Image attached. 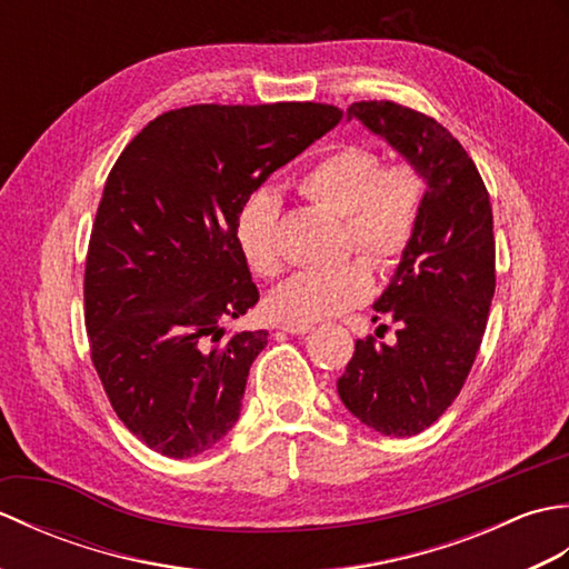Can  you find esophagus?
I'll use <instances>...</instances> for the list:
<instances>
[{
  "instance_id": "esophagus-1",
  "label": "esophagus",
  "mask_w": 569,
  "mask_h": 569,
  "mask_svg": "<svg viewBox=\"0 0 569 569\" xmlns=\"http://www.w3.org/2000/svg\"><path fill=\"white\" fill-rule=\"evenodd\" d=\"M281 330L288 335H306L312 330V325H298V322H283Z\"/></svg>"
}]
</instances>
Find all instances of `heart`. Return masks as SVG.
Wrapping results in <instances>:
<instances>
[{
	"label": "heart",
	"mask_w": 569,
	"mask_h": 569,
	"mask_svg": "<svg viewBox=\"0 0 569 569\" xmlns=\"http://www.w3.org/2000/svg\"><path fill=\"white\" fill-rule=\"evenodd\" d=\"M306 198L345 214L347 244L389 269L413 244L426 200V180L410 163L383 166L369 147H342L312 161L298 178ZM281 202L269 190L253 192L237 217V244L249 269L276 276L281 269L276 222ZM373 291L371 266L349 259L330 269L293 273L266 298L276 320L318 322L365 303Z\"/></svg>",
	"instance_id": "heart-1"
}]
</instances>
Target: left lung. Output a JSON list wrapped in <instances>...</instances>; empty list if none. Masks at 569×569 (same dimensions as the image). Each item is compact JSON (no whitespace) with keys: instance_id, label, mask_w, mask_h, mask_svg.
<instances>
[{"instance_id":"1","label":"left lung","mask_w":569,"mask_h":569,"mask_svg":"<svg viewBox=\"0 0 569 569\" xmlns=\"http://www.w3.org/2000/svg\"><path fill=\"white\" fill-rule=\"evenodd\" d=\"M347 119L381 137L428 186L413 244L373 303L398 322L396 342L357 340L337 381L357 420L410 438L452 406L487 330L497 288L491 202L462 143L432 117L373 100L355 102Z\"/></svg>"}]
</instances>
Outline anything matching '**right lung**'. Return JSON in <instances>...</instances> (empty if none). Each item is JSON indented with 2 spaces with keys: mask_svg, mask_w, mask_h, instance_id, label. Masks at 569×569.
<instances>
[{
  "mask_svg": "<svg viewBox=\"0 0 569 569\" xmlns=\"http://www.w3.org/2000/svg\"><path fill=\"white\" fill-rule=\"evenodd\" d=\"M340 119L316 102L180 107L143 127L107 176L84 263V328L114 413L153 452L196 457L239 420L269 332L222 340V322L259 300L237 217Z\"/></svg>",
  "mask_w": 569,
  "mask_h": 569,
  "instance_id": "add662e5",
  "label": "right lung"
}]
</instances>
